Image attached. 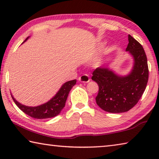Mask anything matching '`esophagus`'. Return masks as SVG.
I'll return each instance as SVG.
<instances>
[{"label": "esophagus", "mask_w": 159, "mask_h": 159, "mask_svg": "<svg viewBox=\"0 0 159 159\" xmlns=\"http://www.w3.org/2000/svg\"><path fill=\"white\" fill-rule=\"evenodd\" d=\"M79 80L81 83H88L90 81L89 76H88V75H87V74L82 75L81 76H80L79 78Z\"/></svg>", "instance_id": "esophagus-1"}]
</instances>
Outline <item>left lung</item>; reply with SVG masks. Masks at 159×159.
<instances>
[{"mask_svg": "<svg viewBox=\"0 0 159 159\" xmlns=\"http://www.w3.org/2000/svg\"><path fill=\"white\" fill-rule=\"evenodd\" d=\"M128 42L125 51L134 60L130 73L121 76L104 66L98 67L93 73L92 80L99 85L97 104L109 113H123L133 108L143 95L149 79L144 48L130 35H128Z\"/></svg>", "mask_w": 159, "mask_h": 159, "instance_id": "obj_1", "label": "left lung"}]
</instances>
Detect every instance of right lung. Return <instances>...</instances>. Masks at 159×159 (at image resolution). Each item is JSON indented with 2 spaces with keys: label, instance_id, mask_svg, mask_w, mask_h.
Instances as JSON below:
<instances>
[{
  "label": "right lung",
  "instance_id": "obj_1",
  "mask_svg": "<svg viewBox=\"0 0 159 159\" xmlns=\"http://www.w3.org/2000/svg\"><path fill=\"white\" fill-rule=\"evenodd\" d=\"M29 38L27 37L23 43H25ZM76 83V80H72L67 81L61 85L60 89L56 93V95L50 99L46 103L41 104L37 107H28L24 104H21L17 102L12 95L13 101L15 102L21 111L25 112L26 114L29 115L32 118H36V119H45V118H50L55 117L58 114H60L61 110L65 106V103L67 99V97L71 90L72 87Z\"/></svg>",
  "mask_w": 159,
  "mask_h": 159
}]
</instances>
